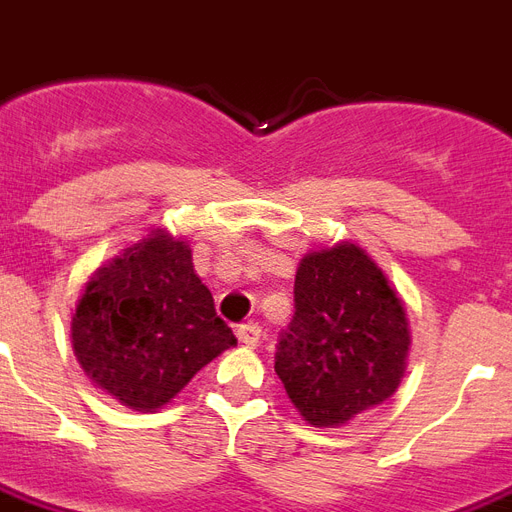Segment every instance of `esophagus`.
<instances>
[{"label": "esophagus", "instance_id": "obj_1", "mask_svg": "<svg viewBox=\"0 0 512 512\" xmlns=\"http://www.w3.org/2000/svg\"><path fill=\"white\" fill-rule=\"evenodd\" d=\"M236 335H239V341L244 343V346H257V343H260V335H263V330H260V325H257V322H244V325H239Z\"/></svg>", "mask_w": 512, "mask_h": 512}]
</instances>
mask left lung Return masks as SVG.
<instances>
[{"instance_id": "obj_1", "label": "left lung", "mask_w": 512, "mask_h": 512, "mask_svg": "<svg viewBox=\"0 0 512 512\" xmlns=\"http://www.w3.org/2000/svg\"><path fill=\"white\" fill-rule=\"evenodd\" d=\"M411 335L395 290L360 247L300 260L295 314L276 343V376L314 427H341L395 395Z\"/></svg>"}]
</instances>
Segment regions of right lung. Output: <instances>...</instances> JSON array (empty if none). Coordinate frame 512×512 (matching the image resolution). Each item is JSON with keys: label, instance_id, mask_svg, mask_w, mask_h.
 Listing matches in <instances>:
<instances>
[{"label": "right lung", "instance_id": "obj_1", "mask_svg": "<svg viewBox=\"0 0 512 512\" xmlns=\"http://www.w3.org/2000/svg\"><path fill=\"white\" fill-rule=\"evenodd\" d=\"M72 346L88 376L136 411H155L230 346L185 241L163 233L93 276L72 317Z\"/></svg>", "mask_w": 512, "mask_h": 512}]
</instances>
